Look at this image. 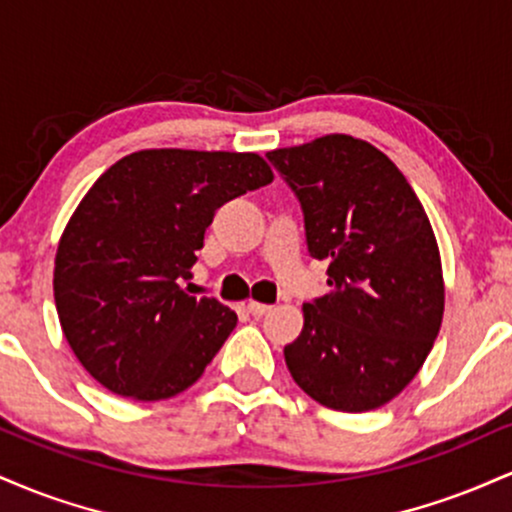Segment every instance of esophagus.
Returning a JSON list of instances; mask_svg holds the SVG:
<instances>
[{
	"instance_id": "esophagus-1",
	"label": "esophagus",
	"mask_w": 512,
	"mask_h": 512,
	"mask_svg": "<svg viewBox=\"0 0 512 512\" xmlns=\"http://www.w3.org/2000/svg\"><path fill=\"white\" fill-rule=\"evenodd\" d=\"M269 310H272V305L255 303V301H250V303H248V313H250L252 317H262V315H267Z\"/></svg>"
}]
</instances>
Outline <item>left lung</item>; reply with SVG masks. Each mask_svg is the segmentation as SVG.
<instances>
[{"label": "left lung", "mask_w": 512, "mask_h": 512, "mask_svg": "<svg viewBox=\"0 0 512 512\" xmlns=\"http://www.w3.org/2000/svg\"><path fill=\"white\" fill-rule=\"evenodd\" d=\"M267 158L301 204L310 257L330 264V293L303 305L286 366L325 407H383L424 366L443 322L431 221L395 163L349 134Z\"/></svg>", "instance_id": "obj_1"}]
</instances>
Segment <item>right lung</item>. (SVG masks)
Instances as JSON below:
<instances>
[{"instance_id": "1", "label": "right lung", "mask_w": 512, "mask_h": 512, "mask_svg": "<svg viewBox=\"0 0 512 512\" xmlns=\"http://www.w3.org/2000/svg\"><path fill=\"white\" fill-rule=\"evenodd\" d=\"M272 180L257 154L185 149L137 151L96 180L62 233L55 303L98 383L156 402L202 378L238 315L180 281L216 209Z\"/></svg>"}]
</instances>
